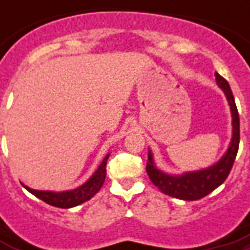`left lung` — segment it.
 <instances>
[{"label":"left lung","mask_w":250,"mask_h":250,"mask_svg":"<svg viewBox=\"0 0 250 250\" xmlns=\"http://www.w3.org/2000/svg\"><path fill=\"white\" fill-rule=\"evenodd\" d=\"M218 86L223 90L227 101H229L231 117H232V137L226 153L221 160L209 167L196 171H187L180 175H170L164 172L156 166L152 150L149 149L148 162H146V172L149 179L158 189L171 197L180 198L184 201H194L205 197L206 194L213 192L215 188L221 186L229 176L232 168L233 161L236 158L240 141V121L237 113L236 104L233 98L232 90L229 88L227 80L223 79L218 72L214 74Z\"/></svg>","instance_id":"1"}]
</instances>
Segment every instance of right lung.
Instances as JSON below:
<instances>
[{
	"label": "right lung",
	"instance_id": "obj_1",
	"mask_svg": "<svg viewBox=\"0 0 250 250\" xmlns=\"http://www.w3.org/2000/svg\"><path fill=\"white\" fill-rule=\"evenodd\" d=\"M109 156L110 154H106L105 158L102 160L101 165L93 172V175L84 184L79 186L75 189L54 192V190L32 189V188H29L25 184H23V183H21V186L24 187L29 193H32L33 196H36L37 198H40V200H42V201L49 204V205L56 206V208H62V209L74 208V206H78L90 200L94 194L97 193L98 190L101 189L102 184H104L106 178V164H107Z\"/></svg>",
	"mask_w": 250,
	"mask_h": 250
}]
</instances>
